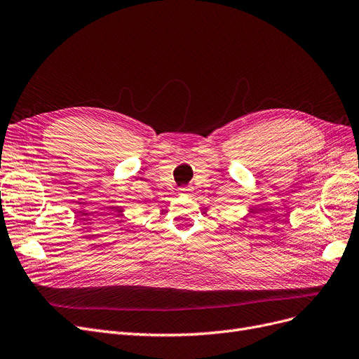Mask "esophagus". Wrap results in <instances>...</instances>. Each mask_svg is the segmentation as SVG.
I'll return each instance as SVG.
<instances>
[{
  "instance_id": "34e87169",
  "label": "esophagus",
  "mask_w": 359,
  "mask_h": 359,
  "mask_svg": "<svg viewBox=\"0 0 359 359\" xmlns=\"http://www.w3.org/2000/svg\"><path fill=\"white\" fill-rule=\"evenodd\" d=\"M178 191H180V194H190L191 189L190 187H180Z\"/></svg>"
}]
</instances>
